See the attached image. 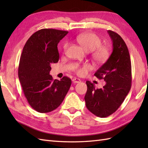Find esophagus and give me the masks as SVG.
Returning <instances> with one entry per match:
<instances>
[{
    "instance_id": "34e87169",
    "label": "esophagus",
    "mask_w": 148,
    "mask_h": 148,
    "mask_svg": "<svg viewBox=\"0 0 148 148\" xmlns=\"http://www.w3.org/2000/svg\"><path fill=\"white\" fill-rule=\"evenodd\" d=\"M72 81L74 83H79L81 82V80L79 79H78V78H76V77L73 78Z\"/></svg>"
}]
</instances>
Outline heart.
Returning <instances> with one entry per match:
<instances>
[{"label": "heart", "mask_w": 148, "mask_h": 148, "mask_svg": "<svg viewBox=\"0 0 148 148\" xmlns=\"http://www.w3.org/2000/svg\"><path fill=\"white\" fill-rule=\"evenodd\" d=\"M77 42L86 50V51H92V58L97 63H104L109 58L111 54V50L108 46L101 45L102 40L97 34L87 32L81 34L76 37ZM68 47L67 44H65L64 49L65 51ZM74 71L77 75L83 76L87 74L91 69L90 64H84L82 66L76 65L73 67Z\"/></svg>", "instance_id": "b5f03b06"}]
</instances>
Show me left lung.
<instances>
[{
	"label": "left lung",
	"mask_w": 148,
	"mask_h": 148,
	"mask_svg": "<svg viewBox=\"0 0 148 148\" xmlns=\"http://www.w3.org/2000/svg\"><path fill=\"white\" fill-rule=\"evenodd\" d=\"M108 32L112 42V52L108 60L94 74L106 84L95 89L89 81L84 100L93 114L106 118L114 113L124 101L132 85V67L129 51L121 36L112 30Z\"/></svg>",
	"instance_id": "8db88e82"
}]
</instances>
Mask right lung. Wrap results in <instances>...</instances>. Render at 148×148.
<instances>
[{
	"mask_svg": "<svg viewBox=\"0 0 148 148\" xmlns=\"http://www.w3.org/2000/svg\"><path fill=\"white\" fill-rule=\"evenodd\" d=\"M67 31L44 29L28 39L20 56L18 77L28 102L39 112L46 113L61 104L71 85L64 76L53 79L51 65L59 60L57 45Z\"/></svg>",
	"mask_w": 148,
	"mask_h": 148,
	"instance_id": "right-lung-1",
	"label": "right lung"
}]
</instances>
